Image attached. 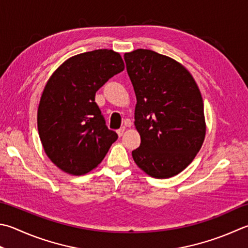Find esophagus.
<instances>
[{"label": "esophagus", "instance_id": "obj_1", "mask_svg": "<svg viewBox=\"0 0 248 248\" xmlns=\"http://www.w3.org/2000/svg\"><path fill=\"white\" fill-rule=\"evenodd\" d=\"M124 132H125V127H122V128H120L116 133H118V136H119V137H122Z\"/></svg>", "mask_w": 248, "mask_h": 248}]
</instances>
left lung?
I'll return each mask as SVG.
<instances>
[{
  "mask_svg": "<svg viewBox=\"0 0 248 248\" xmlns=\"http://www.w3.org/2000/svg\"><path fill=\"white\" fill-rule=\"evenodd\" d=\"M137 104V166L153 178L178 175L200 151L206 134L204 105L197 82L175 59L150 49L124 54Z\"/></svg>",
  "mask_w": 248,
  "mask_h": 248,
  "instance_id": "8db88e82",
  "label": "left lung"
}]
</instances>
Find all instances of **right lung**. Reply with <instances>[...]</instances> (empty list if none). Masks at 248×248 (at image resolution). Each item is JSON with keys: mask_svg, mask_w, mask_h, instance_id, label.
I'll list each match as a JSON object with an SVG mask.
<instances>
[{"mask_svg": "<svg viewBox=\"0 0 248 248\" xmlns=\"http://www.w3.org/2000/svg\"><path fill=\"white\" fill-rule=\"evenodd\" d=\"M124 68L119 53L96 49L70 57L48 78L37 108V129L46 155L59 170L87 174L118 139L106 126L95 95Z\"/></svg>", "mask_w": 248, "mask_h": 248, "instance_id": "obj_1", "label": "right lung"}]
</instances>
